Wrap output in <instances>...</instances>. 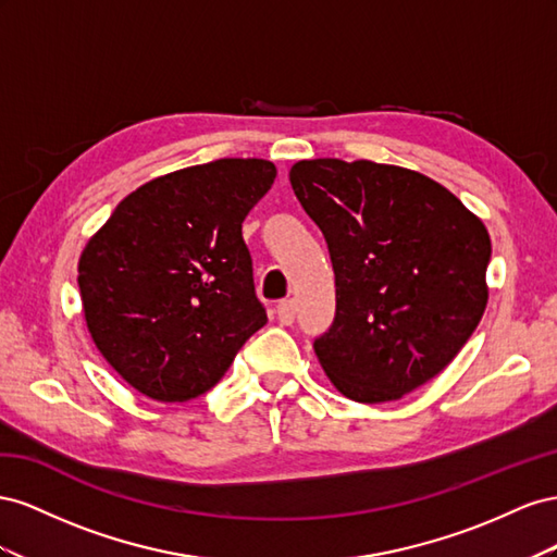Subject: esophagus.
<instances>
[{"label":"esophagus","instance_id":"34e87169","mask_svg":"<svg viewBox=\"0 0 557 557\" xmlns=\"http://www.w3.org/2000/svg\"><path fill=\"white\" fill-rule=\"evenodd\" d=\"M277 320H280L284 326L294 324V320H296V304H294L292 298L280 300V304H277Z\"/></svg>","mask_w":557,"mask_h":557}]
</instances>
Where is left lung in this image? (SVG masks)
Masks as SVG:
<instances>
[{
  "instance_id": "8db88e82",
  "label": "left lung",
  "mask_w": 557,
  "mask_h": 557,
  "mask_svg": "<svg viewBox=\"0 0 557 557\" xmlns=\"http://www.w3.org/2000/svg\"><path fill=\"white\" fill-rule=\"evenodd\" d=\"M289 182L336 273V317L314 341L317 359L347 399H401L479 326L487 228L446 186L399 165L314 158L298 161Z\"/></svg>"
}]
</instances>
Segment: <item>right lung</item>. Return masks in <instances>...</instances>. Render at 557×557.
Masks as SVG:
<instances>
[{"mask_svg":"<svg viewBox=\"0 0 557 557\" xmlns=\"http://www.w3.org/2000/svg\"><path fill=\"white\" fill-rule=\"evenodd\" d=\"M275 174L263 158H219L156 177L82 251L90 338L149 399L182 404L212 389L268 322L243 221Z\"/></svg>","mask_w":557,"mask_h":557,"instance_id":"right-lung-1","label":"right lung"}]
</instances>
